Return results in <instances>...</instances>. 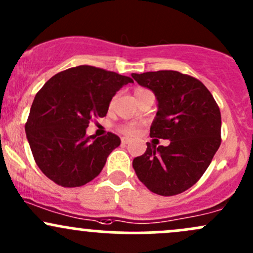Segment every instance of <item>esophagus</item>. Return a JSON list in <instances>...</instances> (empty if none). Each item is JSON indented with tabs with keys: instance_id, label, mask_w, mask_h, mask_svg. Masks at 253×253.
Returning <instances> with one entry per match:
<instances>
[{
	"instance_id": "obj_1",
	"label": "esophagus",
	"mask_w": 253,
	"mask_h": 253,
	"mask_svg": "<svg viewBox=\"0 0 253 253\" xmlns=\"http://www.w3.org/2000/svg\"><path fill=\"white\" fill-rule=\"evenodd\" d=\"M129 142H130V138L122 137V143H123V145H126V143H129Z\"/></svg>"
}]
</instances>
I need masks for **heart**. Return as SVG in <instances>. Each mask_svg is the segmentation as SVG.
Here are the masks:
<instances>
[{
	"label": "heart",
	"mask_w": 253,
	"mask_h": 253,
	"mask_svg": "<svg viewBox=\"0 0 253 253\" xmlns=\"http://www.w3.org/2000/svg\"><path fill=\"white\" fill-rule=\"evenodd\" d=\"M145 90L146 89H141V88L136 89V90H135V94L140 93V91H145ZM121 130L126 135H135L137 132V127L135 126L134 124H126V126H123L121 127Z\"/></svg>",
	"instance_id": "b5f03b06"
}]
</instances>
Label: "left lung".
I'll return each instance as SVG.
<instances>
[{"label": "left lung", "mask_w": 253, "mask_h": 253, "mask_svg": "<svg viewBox=\"0 0 253 253\" xmlns=\"http://www.w3.org/2000/svg\"><path fill=\"white\" fill-rule=\"evenodd\" d=\"M131 76L158 101L149 132L157 138L132 160V168L151 192L164 197L180 194L202 177L221 145L218 106L208 88L188 75L157 71ZM158 138L170 143L157 146Z\"/></svg>", "instance_id": "8db88e82"}]
</instances>
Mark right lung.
<instances>
[{
  "label": "right lung",
  "mask_w": 253,
  "mask_h": 253,
  "mask_svg": "<svg viewBox=\"0 0 253 253\" xmlns=\"http://www.w3.org/2000/svg\"><path fill=\"white\" fill-rule=\"evenodd\" d=\"M134 81L126 76L81 65L56 73L35 96L25 132L36 164L62 187L94 180L107 157L121 145L112 132L86 136L89 121L107 115L117 91Z\"/></svg>",
  "instance_id": "add662e5"
}]
</instances>
